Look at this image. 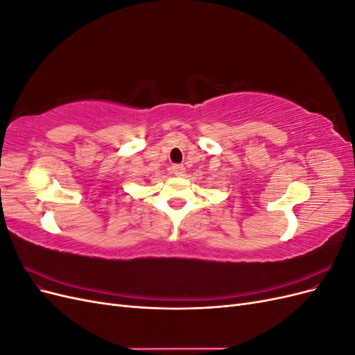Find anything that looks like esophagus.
I'll return each mask as SVG.
<instances>
[{"label":"esophagus","instance_id":"esophagus-1","mask_svg":"<svg viewBox=\"0 0 355 355\" xmlns=\"http://www.w3.org/2000/svg\"><path fill=\"white\" fill-rule=\"evenodd\" d=\"M171 173H173V175H175V176H178V178L185 176V167L182 166V164H175V166H171Z\"/></svg>","mask_w":355,"mask_h":355}]
</instances>
